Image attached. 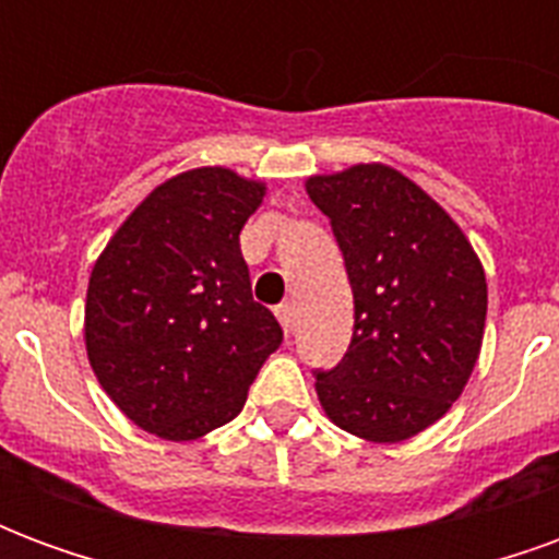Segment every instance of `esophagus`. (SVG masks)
I'll return each instance as SVG.
<instances>
[{
  "mask_svg": "<svg viewBox=\"0 0 559 559\" xmlns=\"http://www.w3.org/2000/svg\"><path fill=\"white\" fill-rule=\"evenodd\" d=\"M275 317H278V323L284 326V332H293L296 329V305L293 302H281L275 308Z\"/></svg>",
  "mask_w": 559,
  "mask_h": 559,
  "instance_id": "1",
  "label": "esophagus"
}]
</instances>
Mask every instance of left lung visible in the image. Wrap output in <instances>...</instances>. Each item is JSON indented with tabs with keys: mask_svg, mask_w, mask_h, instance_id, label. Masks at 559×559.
Wrapping results in <instances>:
<instances>
[{
	"mask_svg": "<svg viewBox=\"0 0 559 559\" xmlns=\"http://www.w3.org/2000/svg\"><path fill=\"white\" fill-rule=\"evenodd\" d=\"M353 287V338L317 395L344 431L401 443L443 416L479 359L488 287L457 224L399 170L308 179Z\"/></svg>",
	"mask_w": 559,
	"mask_h": 559,
	"instance_id": "left-lung-1",
	"label": "left lung"
}]
</instances>
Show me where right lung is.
Segmentation results:
<instances>
[{
    "label": "right lung",
    "mask_w": 559,
    "mask_h": 559,
    "mask_svg": "<svg viewBox=\"0 0 559 559\" xmlns=\"http://www.w3.org/2000/svg\"><path fill=\"white\" fill-rule=\"evenodd\" d=\"M263 185L200 167L158 185L92 269L86 350L116 407L164 440L242 411L281 326L251 296L239 233Z\"/></svg>",
    "instance_id": "obj_1"
}]
</instances>
